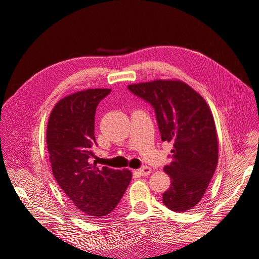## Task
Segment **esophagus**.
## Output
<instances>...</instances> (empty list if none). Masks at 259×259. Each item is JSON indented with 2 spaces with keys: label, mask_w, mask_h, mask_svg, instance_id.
<instances>
[{
  "label": "esophagus",
  "mask_w": 259,
  "mask_h": 259,
  "mask_svg": "<svg viewBox=\"0 0 259 259\" xmlns=\"http://www.w3.org/2000/svg\"><path fill=\"white\" fill-rule=\"evenodd\" d=\"M137 173L139 174V175H142V176H147V175H149L151 173V168L149 167V166H142L140 168H138L137 169Z\"/></svg>",
  "instance_id": "34e87169"
}]
</instances>
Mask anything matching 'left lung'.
<instances>
[{"label":"left lung","instance_id":"8db88e82","mask_svg":"<svg viewBox=\"0 0 259 259\" xmlns=\"http://www.w3.org/2000/svg\"><path fill=\"white\" fill-rule=\"evenodd\" d=\"M127 89L154 109L162 142L173 144L164 171L170 186L164 205L174 211L193 208L204 195L218 162L213 115L203 97L182 81L156 80Z\"/></svg>","mask_w":259,"mask_h":259}]
</instances>
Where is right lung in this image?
<instances>
[{
	"instance_id": "right-lung-1",
	"label": "right lung",
	"mask_w": 259,
	"mask_h": 259,
	"mask_svg": "<svg viewBox=\"0 0 259 259\" xmlns=\"http://www.w3.org/2000/svg\"><path fill=\"white\" fill-rule=\"evenodd\" d=\"M111 90L77 92L58 101L50 115L46 143L53 175L69 200L89 219L115 208L131 183L127 169L92 164L96 144L95 113Z\"/></svg>"
}]
</instances>
